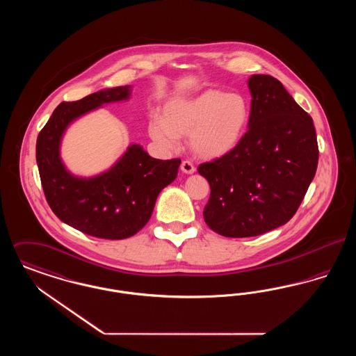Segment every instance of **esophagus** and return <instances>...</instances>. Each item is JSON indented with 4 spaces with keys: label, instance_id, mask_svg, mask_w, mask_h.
Returning <instances> with one entry per match:
<instances>
[{
    "label": "esophagus",
    "instance_id": "esophagus-1",
    "mask_svg": "<svg viewBox=\"0 0 356 356\" xmlns=\"http://www.w3.org/2000/svg\"><path fill=\"white\" fill-rule=\"evenodd\" d=\"M180 168H181V170H183L184 173H186V175H192V173H195V170H196L195 165H193L191 161H188V160L181 163Z\"/></svg>",
    "mask_w": 356,
    "mask_h": 356
}]
</instances>
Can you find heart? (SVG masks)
<instances>
[{"label": "heart", "mask_w": 356, "mask_h": 356, "mask_svg": "<svg viewBox=\"0 0 356 356\" xmlns=\"http://www.w3.org/2000/svg\"><path fill=\"white\" fill-rule=\"evenodd\" d=\"M250 119L251 105L244 95L205 89L168 102L164 118L153 116L149 121V135L167 151L176 149L180 138L189 136V147L196 156L219 159L240 144Z\"/></svg>", "instance_id": "heart-1"}]
</instances>
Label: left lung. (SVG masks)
<instances>
[{
    "label": "left lung",
    "instance_id": "8db88e82",
    "mask_svg": "<svg viewBox=\"0 0 356 356\" xmlns=\"http://www.w3.org/2000/svg\"><path fill=\"white\" fill-rule=\"evenodd\" d=\"M248 88L251 119L243 140L197 168L211 186L204 220L221 236H257L286 224L318 168L311 116L272 76L254 74Z\"/></svg>",
    "mask_w": 356,
    "mask_h": 356
}]
</instances>
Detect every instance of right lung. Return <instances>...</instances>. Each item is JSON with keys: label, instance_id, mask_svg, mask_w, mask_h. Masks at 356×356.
<instances>
[{"label": "right lung", "instance_id": "right-lung-1", "mask_svg": "<svg viewBox=\"0 0 356 356\" xmlns=\"http://www.w3.org/2000/svg\"><path fill=\"white\" fill-rule=\"evenodd\" d=\"M131 86L92 93L79 102H61L41 129L35 160L42 189L54 215L90 236L121 240L134 236L152 216L159 193L176 179L180 159H153L132 144L112 168L93 177L69 172L60 145L69 124L104 104L128 100Z\"/></svg>", "mask_w": 356, "mask_h": 356}]
</instances>
